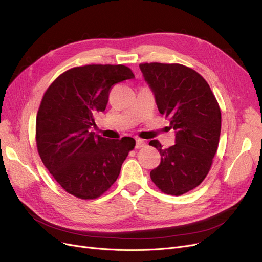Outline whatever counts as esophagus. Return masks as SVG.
<instances>
[{
	"mask_svg": "<svg viewBox=\"0 0 262 262\" xmlns=\"http://www.w3.org/2000/svg\"><path fill=\"white\" fill-rule=\"evenodd\" d=\"M145 145H146V143H145L144 140L136 139V142H135V148H136V149H140V148L144 147Z\"/></svg>",
	"mask_w": 262,
	"mask_h": 262,
	"instance_id": "1",
	"label": "esophagus"
}]
</instances>
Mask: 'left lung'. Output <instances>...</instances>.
<instances>
[{
    "label": "left lung",
    "instance_id": "obj_1",
    "mask_svg": "<svg viewBox=\"0 0 262 262\" xmlns=\"http://www.w3.org/2000/svg\"><path fill=\"white\" fill-rule=\"evenodd\" d=\"M140 68L159 112L176 132V144L169 148H162L157 140L149 143L161 155L150 177L162 192L179 196L208 175L220 141L221 110L207 81L192 68L161 63H145Z\"/></svg>",
    "mask_w": 262,
    "mask_h": 262
}]
</instances>
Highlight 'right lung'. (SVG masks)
Segmentation results:
<instances>
[{
  "instance_id": "add662e5",
  "label": "right lung",
  "mask_w": 262,
  "mask_h": 262,
  "mask_svg": "<svg viewBox=\"0 0 262 262\" xmlns=\"http://www.w3.org/2000/svg\"><path fill=\"white\" fill-rule=\"evenodd\" d=\"M133 78L123 65H86L61 73L46 91L36 118L37 150L69 194L94 199L118 178L135 141L104 139L90 129L113 85Z\"/></svg>"
}]
</instances>
